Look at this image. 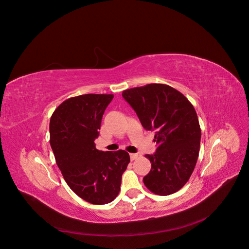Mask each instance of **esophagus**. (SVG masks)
I'll return each instance as SVG.
<instances>
[{
    "instance_id": "obj_1",
    "label": "esophagus",
    "mask_w": 249,
    "mask_h": 249,
    "mask_svg": "<svg viewBox=\"0 0 249 249\" xmlns=\"http://www.w3.org/2000/svg\"><path fill=\"white\" fill-rule=\"evenodd\" d=\"M138 157H139V154H138V153H131V154H130L131 160H135V159H137Z\"/></svg>"
}]
</instances>
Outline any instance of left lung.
Segmentation results:
<instances>
[{
	"instance_id": "obj_1",
	"label": "left lung",
	"mask_w": 249,
	"mask_h": 249,
	"mask_svg": "<svg viewBox=\"0 0 249 249\" xmlns=\"http://www.w3.org/2000/svg\"><path fill=\"white\" fill-rule=\"evenodd\" d=\"M122 97L136 111L145 130L155 131L154 154L143 184L153 194L169 196L181 190L197 161L201 130L189 100L165 84H147L123 91Z\"/></svg>"
}]
</instances>
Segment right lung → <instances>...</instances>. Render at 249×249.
<instances>
[{
	"label": "right lung",
	"mask_w": 249,
	"mask_h": 249,
	"mask_svg": "<svg viewBox=\"0 0 249 249\" xmlns=\"http://www.w3.org/2000/svg\"><path fill=\"white\" fill-rule=\"evenodd\" d=\"M113 95L87 94L60 104L50 120V143L69 188L92 204H107L118 196L129 153L96 148L102 118Z\"/></svg>",
	"instance_id": "add662e5"
}]
</instances>
